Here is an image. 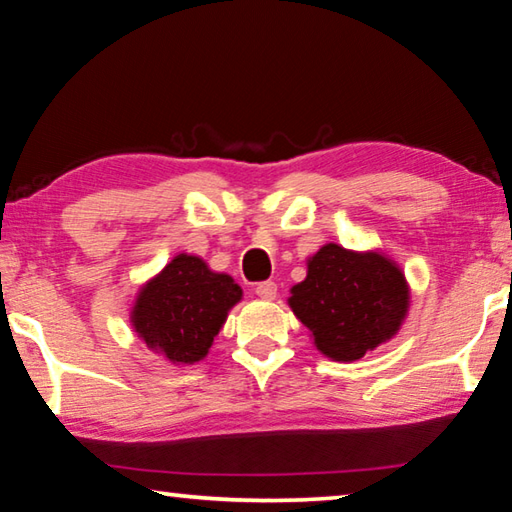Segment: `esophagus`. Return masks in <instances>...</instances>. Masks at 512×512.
<instances>
[{
	"label": "esophagus",
	"instance_id": "34e87169",
	"mask_svg": "<svg viewBox=\"0 0 512 512\" xmlns=\"http://www.w3.org/2000/svg\"><path fill=\"white\" fill-rule=\"evenodd\" d=\"M255 293L262 300H273L277 296V284L273 280H264L255 287Z\"/></svg>",
	"mask_w": 512,
	"mask_h": 512
}]
</instances>
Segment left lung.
I'll use <instances>...</instances> for the list:
<instances>
[{
  "instance_id": "left-lung-1",
  "label": "left lung",
  "mask_w": 512,
  "mask_h": 512,
  "mask_svg": "<svg viewBox=\"0 0 512 512\" xmlns=\"http://www.w3.org/2000/svg\"><path fill=\"white\" fill-rule=\"evenodd\" d=\"M289 305L320 352L354 361L400 329L409 287L386 257L327 244L309 259L307 280L291 289Z\"/></svg>"
}]
</instances>
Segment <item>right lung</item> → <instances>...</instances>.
I'll return each mask as SVG.
<instances>
[{
	"instance_id": "obj_1",
	"label": "right lung",
	"mask_w": 512,
	"mask_h": 512,
	"mask_svg": "<svg viewBox=\"0 0 512 512\" xmlns=\"http://www.w3.org/2000/svg\"><path fill=\"white\" fill-rule=\"evenodd\" d=\"M239 300L241 289L230 275L212 273L198 257L178 255L142 289L133 323L146 345L169 361L196 363Z\"/></svg>"
}]
</instances>
